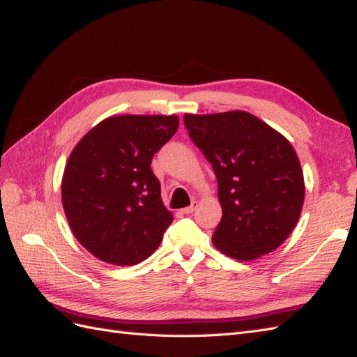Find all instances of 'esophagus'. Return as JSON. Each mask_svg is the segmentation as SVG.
I'll return each instance as SVG.
<instances>
[{"label":"esophagus","instance_id":"1","mask_svg":"<svg viewBox=\"0 0 357 357\" xmlns=\"http://www.w3.org/2000/svg\"><path fill=\"white\" fill-rule=\"evenodd\" d=\"M195 211H197V203H192L189 207H185V208H183V213H185V215H190V213H194Z\"/></svg>","mask_w":357,"mask_h":357}]
</instances>
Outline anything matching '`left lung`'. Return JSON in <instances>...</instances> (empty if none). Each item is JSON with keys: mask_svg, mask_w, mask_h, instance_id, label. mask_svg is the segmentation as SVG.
<instances>
[{"mask_svg": "<svg viewBox=\"0 0 357 357\" xmlns=\"http://www.w3.org/2000/svg\"><path fill=\"white\" fill-rule=\"evenodd\" d=\"M189 137L212 165L222 218L213 245L236 260L280 247L297 225L304 180L297 153L279 132L242 110L186 115Z\"/></svg>", "mask_w": 357, "mask_h": 357, "instance_id": "1", "label": "left lung"}]
</instances>
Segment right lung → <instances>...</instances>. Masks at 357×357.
Here are the masks:
<instances>
[{
    "label": "right lung",
    "instance_id": "1",
    "mask_svg": "<svg viewBox=\"0 0 357 357\" xmlns=\"http://www.w3.org/2000/svg\"><path fill=\"white\" fill-rule=\"evenodd\" d=\"M177 128L176 115L110 116L69 155L62 180L69 227L102 262L136 265L160 245L172 213L151 160Z\"/></svg>",
    "mask_w": 357,
    "mask_h": 357
}]
</instances>
